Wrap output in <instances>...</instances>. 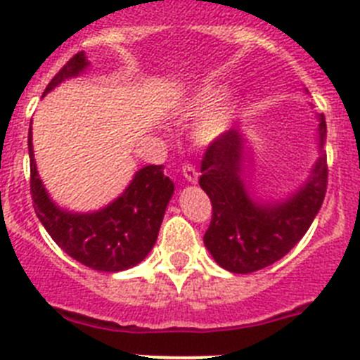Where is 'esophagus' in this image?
Masks as SVG:
<instances>
[{
    "instance_id": "esophagus-1",
    "label": "esophagus",
    "mask_w": 360,
    "mask_h": 360,
    "mask_svg": "<svg viewBox=\"0 0 360 360\" xmlns=\"http://www.w3.org/2000/svg\"><path fill=\"white\" fill-rule=\"evenodd\" d=\"M182 173H184V176H186L187 182H191V184L198 182V171L195 169V165L193 164H184Z\"/></svg>"
}]
</instances>
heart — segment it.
Listing matches in <instances>:
<instances>
[{"label": "heart", "mask_w": 360, "mask_h": 360, "mask_svg": "<svg viewBox=\"0 0 360 360\" xmlns=\"http://www.w3.org/2000/svg\"><path fill=\"white\" fill-rule=\"evenodd\" d=\"M212 95L214 94H212L211 90H207L203 95H200V97L195 101L196 110H202V108L207 106L209 101L212 98ZM225 124H227V113H225V111H218V113H214L211 119L205 120V122L200 126V129H198L200 141H203V142L214 141L216 136H218L219 133L225 129Z\"/></svg>", "instance_id": "obj_1"}]
</instances>
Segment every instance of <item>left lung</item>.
I'll return each instance as SVG.
<instances>
[{
  "mask_svg": "<svg viewBox=\"0 0 360 360\" xmlns=\"http://www.w3.org/2000/svg\"><path fill=\"white\" fill-rule=\"evenodd\" d=\"M319 119V149L311 176L285 202L257 203L243 184V136L238 129L209 144L202 158V187L212 203L203 243L214 262L234 274H249L281 259L304 236L328 186L324 153L326 120Z\"/></svg>",
  "mask_w": 360,
  "mask_h": 360,
  "instance_id": "left-lung-1",
  "label": "left lung"
}]
</instances>
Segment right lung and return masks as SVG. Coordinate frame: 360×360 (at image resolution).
Segmentation results:
<instances>
[{
    "label": "right lung",
    "mask_w": 360,
    "mask_h": 360,
    "mask_svg": "<svg viewBox=\"0 0 360 360\" xmlns=\"http://www.w3.org/2000/svg\"><path fill=\"white\" fill-rule=\"evenodd\" d=\"M88 66L84 52H79L56 73L44 94L65 79L75 77ZM43 94V95H44ZM30 155V195L34 211L70 257L101 272H120L139 265L153 249L160 231L174 184L164 174V165H146L122 195L97 212L79 214L59 209L50 200L36 169L32 133L28 131Z\"/></svg>",
    "instance_id": "obj_1"
}]
</instances>
